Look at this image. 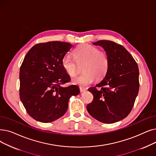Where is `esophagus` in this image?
Wrapping results in <instances>:
<instances>
[{"mask_svg": "<svg viewBox=\"0 0 156 156\" xmlns=\"http://www.w3.org/2000/svg\"><path fill=\"white\" fill-rule=\"evenodd\" d=\"M87 90V88L82 87H80V90L81 92H84V91H85V90Z\"/></svg>", "mask_w": 156, "mask_h": 156, "instance_id": "1", "label": "esophagus"}]
</instances>
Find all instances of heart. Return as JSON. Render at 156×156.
<instances>
[{"label": "heart", "mask_w": 156, "mask_h": 156, "mask_svg": "<svg viewBox=\"0 0 156 156\" xmlns=\"http://www.w3.org/2000/svg\"><path fill=\"white\" fill-rule=\"evenodd\" d=\"M73 56L75 60L68 55L64 56L62 66L68 75L74 76L77 74L78 65L83 64V73L73 79V83L75 85H89L96 78L98 80L103 78L109 69L110 60L107 54L92 45L81 44L73 51Z\"/></svg>", "instance_id": "1"}]
</instances>
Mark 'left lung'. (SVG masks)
I'll list each match as a JSON object with an SVG mask.
<instances>
[{
    "label": "left lung",
    "mask_w": 156,
    "mask_h": 156,
    "mask_svg": "<svg viewBox=\"0 0 156 156\" xmlns=\"http://www.w3.org/2000/svg\"><path fill=\"white\" fill-rule=\"evenodd\" d=\"M93 44L104 48L110 66L103 80L88 89L94 99L87 110L101 122H117L126 118L134 106L140 87L138 66L123 46L108 40H100Z\"/></svg>",
    "instance_id": "obj_1"
}]
</instances>
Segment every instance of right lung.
I'll return each instance as SVG.
<instances>
[{"label":"right lung","instance_id":"1","mask_svg":"<svg viewBox=\"0 0 156 156\" xmlns=\"http://www.w3.org/2000/svg\"><path fill=\"white\" fill-rule=\"evenodd\" d=\"M71 43L49 41L34 46L20 67V98L29 115L41 122H51L63 116L72 96L80 89L76 85H62L71 78L62 66Z\"/></svg>","mask_w":156,"mask_h":156}]
</instances>
